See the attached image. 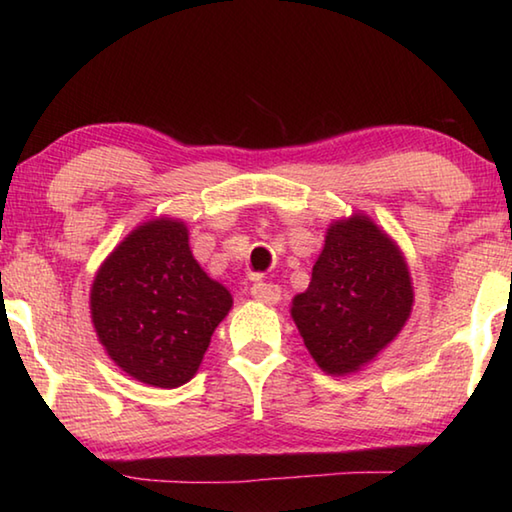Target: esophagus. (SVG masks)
Listing matches in <instances>:
<instances>
[{
    "mask_svg": "<svg viewBox=\"0 0 512 512\" xmlns=\"http://www.w3.org/2000/svg\"><path fill=\"white\" fill-rule=\"evenodd\" d=\"M250 296L262 305H277L280 300V287L273 282H255L253 289H250Z\"/></svg>",
    "mask_w": 512,
    "mask_h": 512,
    "instance_id": "esophagus-1",
    "label": "esophagus"
}]
</instances>
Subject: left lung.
I'll return each instance as SVG.
<instances>
[{"mask_svg": "<svg viewBox=\"0 0 512 512\" xmlns=\"http://www.w3.org/2000/svg\"><path fill=\"white\" fill-rule=\"evenodd\" d=\"M413 287L402 250L363 214L327 228L311 282L291 305L307 350L327 375L361 370L411 316Z\"/></svg>", "mask_w": 512, "mask_h": 512, "instance_id": "obj_1", "label": "left lung"}]
</instances>
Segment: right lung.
<instances>
[{
	"instance_id": "obj_1",
	"label": "right lung",
	"mask_w": 512,
	"mask_h": 512,
	"mask_svg": "<svg viewBox=\"0 0 512 512\" xmlns=\"http://www.w3.org/2000/svg\"><path fill=\"white\" fill-rule=\"evenodd\" d=\"M232 307L169 216L135 228L101 264L90 291L94 329L117 366L155 388L187 384Z\"/></svg>"
}]
</instances>
